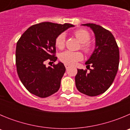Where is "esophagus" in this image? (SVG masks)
Returning a JSON list of instances; mask_svg holds the SVG:
<instances>
[{
  "label": "esophagus",
  "instance_id": "1",
  "mask_svg": "<svg viewBox=\"0 0 130 130\" xmlns=\"http://www.w3.org/2000/svg\"><path fill=\"white\" fill-rule=\"evenodd\" d=\"M64 66H65V67H66V69L69 68V67H70V66H69L68 64H64Z\"/></svg>",
  "mask_w": 130,
  "mask_h": 130
}]
</instances>
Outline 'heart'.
Masks as SVG:
<instances>
[{"instance_id": "heart-1", "label": "heart", "mask_w": 130, "mask_h": 130, "mask_svg": "<svg viewBox=\"0 0 130 130\" xmlns=\"http://www.w3.org/2000/svg\"><path fill=\"white\" fill-rule=\"evenodd\" d=\"M74 35L81 43V48L85 52L88 53L91 50V45L88 41L90 39V34L86 30L79 29L74 32ZM65 40H66V36L64 33L59 34L55 40V45L58 49H63L65 46ZM83 58V54L81 52L71 51H66L62 53L60 55V60L64 64L68 65H73L75 64L77 62L81 60Z\"/></svg>"}]
</instances>
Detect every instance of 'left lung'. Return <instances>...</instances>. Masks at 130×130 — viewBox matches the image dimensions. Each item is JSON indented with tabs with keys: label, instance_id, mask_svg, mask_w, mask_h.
<instances>
[{
	"label": "left lung",
	"instance_id": "left-lung-1",
	"mask_svg": "<svg viewBox=\"0 0 130 130\" xmlns=\"http://www.w3.org/2000/svg\"><path fill=\"white\" fill-rule=\"evenodd\" d=\"M90 27L95 36V48L87 60L90 72L77 69L75 85L80 92L96 96L105 92L115 78L119 64V49L112 33L100 25L83 24Z\"/></svg>",
	"mask_w": 130,
	"mask_h": 130
}]
</instances>
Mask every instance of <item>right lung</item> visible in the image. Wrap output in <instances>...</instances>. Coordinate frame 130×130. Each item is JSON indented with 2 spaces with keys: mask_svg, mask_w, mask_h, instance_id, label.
Returning <instances> with one entry per match:
<instances>
[{
  "mask_svg": "<svg viewBox=\"0 0 130 130\" xmlns=\"http://www.w3.org/2000/svg\"><path fill=\"white\" fill-rule=\"evenodd\" d=\"M71 24L43 22L32 25L21 36L16 45L15 61L21 81L32 94L46 98L57 92L66 68L61 62L46 67L47 60L57 57L55 40L59 34L73 27Z\"/></svg>",
  "mask_w": 130,
  "mask_h": 130,
  "instance_id": "add662e5",
  "label": "right lung"
}]
</instances>
